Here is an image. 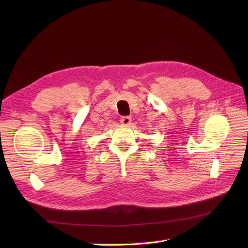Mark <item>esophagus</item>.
<instances>
[{
    "instance_id": "34e87169",
    "label": "esophagus",
    "mask_w": 248,
    "mask_h": 248,
    "mask_svg": "<svg viewBox=\"0 0 248 248\" xmlns=\"http://www.w3.org/2000/svg\"><path fill=\"white\" fill-rule=\"evenodd\" d=\"M120 121H121V124H123V125H129L131 123V118L130 117H122Z\"/></svg>"
}]
</instances>
